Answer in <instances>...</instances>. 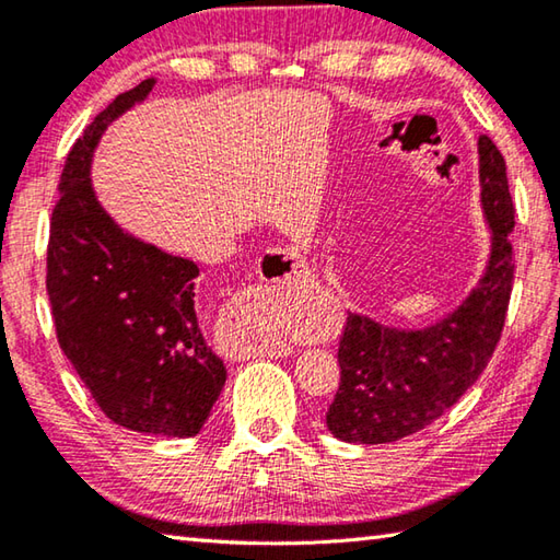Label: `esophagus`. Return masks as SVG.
Here are the masks:
<instances>
[{
    "label": "esophagus",
    "instance_id": "esophagus-1",
    "mask_svg": "<svg viewBox=\"0 0 560 560\" xmlns=\"http://www.w3.org/2000/svg\"><path fill=\"white\" fill-rule=\"evenodd\" d=\"M264 269H267L269 279L277 281V283H303L306 287V281L311 279V267L308 261H303L301 254L296 249H273L264 254ZM249 303L246 306H257V299L264 303V291L259 289H252ZM267 308V306H264ZM289 353V343H283L279 338H271V340H249V343H240L234 346L232 355L234 360H244V358H257V355H283Z\"/></svg>",
    "mask_w": 560,
    "mask_h": 560
}]
</instances>
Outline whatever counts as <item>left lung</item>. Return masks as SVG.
Masks as SVG:
<instances>
[{
	"label": "left lung",
	"mask_w": 560,
	"mask_h": 560,
	"mask_svg": "<svg viewBox=\"0 0 560 560\" xmlns=\"http://www.w3.org/2000/svg\"><path fill=\"white\" fill-rule=\"evenodd\" d=\"M479 202L489 226L481 277L450 314L428 326H387L350 314L338 348L340 385L326 412L334 438L353 444L402 440L432 424L485 373L504 328L514 261V205L506 163L479 136Z\"/></svg>",
	"instance_id": "8db88e82"
}]
</instances>
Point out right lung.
Segmentation results:
<instances>
[{
    "label": "right lung",
    "instance_id": "obj_1",
    "mask_svg": "<svg viewBox=\"0 0 560 560\" xmlns=\"http://www.w3.org/2000/svg\"><path fill=\"white\" fill-rule=\"evenodd\" d=\"M155 83L120 93L66 158L46 291L63 355L108 420L132 432L195 438L226 383L200 328V269L122 230L91 179L103 132Z\"/></svg>",
    "mask_w": 560,
    "mask_h": 560
}]
</instances>
